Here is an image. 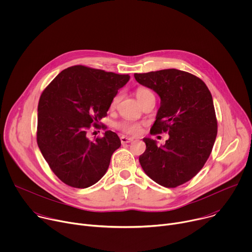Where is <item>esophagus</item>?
Returning <instances> with one entry per match:
<instances>
[{
  "label": "esophagus",
  "mask_w": 252,
  "mask_h": 252,
  "mask_svg": "<svg viewBox=\"0 0 252 252\" xmlns=\"http://www.w3.org/2000/svg\"><path fill=\"white\" fill-rule=\"evenodd\" d=\"M133 140L132 137H129V136H126V135H122L121 136V141L123 145H125V143H128V142H131Z\"/></svg>",
  "instance_id": "1"
}]
</instances>
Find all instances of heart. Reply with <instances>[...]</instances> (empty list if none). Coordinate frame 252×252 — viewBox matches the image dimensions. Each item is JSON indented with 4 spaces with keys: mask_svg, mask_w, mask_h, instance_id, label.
<instances>
[{
    "mask_svg": "<svg viewBox=\"0 0 252 252\" xmlns=\"http://www.w3.org/2000/svg\"><path fill=\"white\" fill-rule=\"evenodd\" d=\"M135 96L137 98V100L140 102V104L147 100L150 97H155V94L153 93V91L149 88L146 87H138L135 90ZM119 101V95H116L112 102H111V107H115L117 105ZM115 126L122 130L125 133H128V134H138L141 130V125L137 122H132V121H122V122H118L115 124Z\"/></svg>",
    "mask_w": 252,
    "mask_h": 252,
    "instance_id": "b5f03b06",
    "label": "heart"
}]
</instances>
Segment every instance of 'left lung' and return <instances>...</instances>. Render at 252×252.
Masks as SVG:
<instances>
[{"label":"left lung","mask_w":252,"mask_h":252,"mask_svg":"<svg viewBox=\"0 0 252 252\" xmlns=\"http://www.w3.org/2000/svg\"><path fill=\"white\" fill-rule=\"evenodd\" d=\"M134 78L161 99L151 134H169L162 147L143 138L147 150L139 163L157 184L168 189L182 186L203 167L217 138L212 95L202 80L175 68L134 74Z\"/></svg>","instance_id":"left-lung-1"}]
</instances>
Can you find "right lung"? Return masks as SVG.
Returning a JSON list of instances; mask_svg holds the SVG:
<instances>
[{"instance_id":"add662e5","label":"right lung","mask_w":252,"mask_h":252,"mask_svg":"<svg viewBox=\"0 0 252 252\" xmlns=\"http://www.w3.org/2000/svg\"><path fill=\"white\" fill-rule=\"evenodd\" d=\"M128 75L73 65L43 91L38 104L37 142L52 171L64 185L89 188L103 176L121 139L112 130L94 140L93 127L106 129L99 120L106 117L118 91Z\"/></svg>"}]
</instances>
